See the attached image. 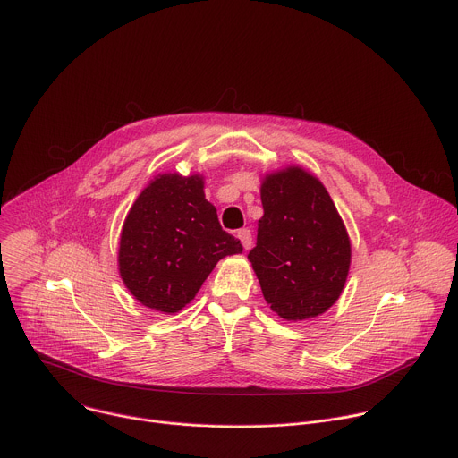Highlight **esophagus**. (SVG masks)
I'll use <instances>...</instances> for the list:
<instances>
[{"instance_id":"1","label":"esophagus","mask_w":458,"mask_h":458,"mask_svg":"<svg viewBox=\"0 0 458 458\" xmlns=\"http://www.w3.org/2000/svg\"><path fill=\"white\" fill-rule=\"evenodd\" d=\"M237 237L241 239L244 250H250V248H251L253 241H251V230H250V228H241V230L237 232Z\"/></svg>"}]
</instances>
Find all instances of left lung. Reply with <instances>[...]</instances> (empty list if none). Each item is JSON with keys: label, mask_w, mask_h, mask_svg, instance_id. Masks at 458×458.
Here are the masks:
<instances>
[{"label": "left lung", "mask_w": 458, "mask_h": 458, "mask_svg": "<svg viewBox=\"0 0 458 458\" xmlns=\"http://www.w3.org/2000/svg\"><path fill=\"white\" fill-rule=\"evenodd\" d=\"M263 217L248 259L270 308L286 320L328 310L341 295L352 246L322 182L302 168L267 175Z\"/></svg>", "instance_id": "1"}]
</instances>
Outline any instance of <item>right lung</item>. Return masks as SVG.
<instances>
[{"label":"right lung","mask_w":458,"mask_h":458,"mask_svg":"<svg viewBox=\"0 0 458 458\" xmlns=\"http://www.w3.org/2000/svg\"><path fill=\"white\" fill-rule=\"evenodd\" d=\"M219 225L199 175L165 174L130 208L119 241V274L145 306L175 313L199 292L217 260L241 253Z\"/></svg>","instance_id":"1"}]
</instances>
